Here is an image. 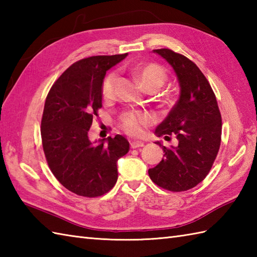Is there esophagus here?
<instances>
[{
	"label": "esophagus",
	"mask_w": 257,
	"mask_h": 257,
	"mask_svg": "<svg viewBox=\"0 0 257 257\" xmlns=\"http://www.w3.org/2000/svg\"><path fill=\"white\" fill-rule=\"evenodd\" d=\"M144 143L143 141H139V140H133L130 141V147H132L133 149H136V148H140V147H144Z\"/></svg>",
	"instance_id": "esophagus-1"
}]
</instances>
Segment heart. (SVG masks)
Here are the masks:
<instances>
[{
    "label": "heart",
    "mask_w": 257,
    "mask_h": 257,
    "mask_svg": "<svg viewBox=\"0 0 257 257\" xmlns=\"http://www.w3.org/2000/svg\"><path fill=\"white\" fill-rule=\"evenodd\" d=\"M132 72L148 91H157L166 83L167 72L159 64L138 63L130 67ZM118 81L116 72L108 73L101 84V95L106 100L112 99ZM151 123V117L148 113L139 111H125L120 116V127L132 136H141L145 128Z\"/></svg>",
    "instance_id": "1"
}]
</instances>
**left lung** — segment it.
<instances>
[{"instance_id": "obj_1", "label": "left lung", "mask_w": 257, "mask_h": 257, "mask_svg": "<svg viewBox=\"0 0 257 257\" xmlns=\"http://www.w3.org/2000/svg\"><path fill=\"white\" fill-rule=\"evenodd\" d=\"M171 65L180 85V97L158 125V137L178 139L166 148L159 165L149 169L150 179L172 192L194 188L210 172L221 145L222 118L214 92L203 73L189 58L168 48L154 50Z\"/></svg>"}]
</instances>
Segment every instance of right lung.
I'll list each match as a JSON object with an SVG mask.
<instances>
[{
	"label": "right lung",
	"instance_id": "1",
	"mask_svg": "<svg viewBox=\"0 0 257 257\" xmlns=\"http://www.w3.org/2000/svg\"><path fill=\"white\" fill-rule=\"evenodd\" d=\"M128 54L99 55L74 63L48 92L41 123L42 144L51 171L73 193L96 198L113 188L117 161L129 151L121 135L95 145L88 138L92 118L101 108L106 72Z\"/></svg>",
	"mask_w": 257,
	"mask_h": 257
}]
</instances>
